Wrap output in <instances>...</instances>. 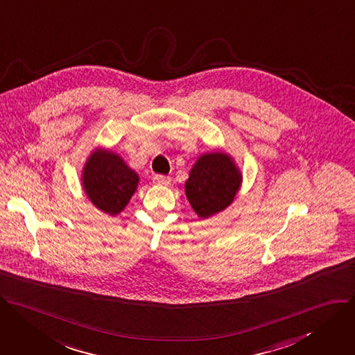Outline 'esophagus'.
I'll use <instances>...</instances> for the list:
<instances>
[{
    "label": "esophagus",
    "instance_id": "1",
    "mask_svg": "<svg viewBox=\"0 0 355 355\" xmlns=\"http://www.w3.org/2000/svg\"><path fill=\"white\" fill-rule=\"evenodd\" d=\"M153 183H155V184L166 186V184L171 183V178H169V176H164V175H155V176H153Z\"/></svg>",
    "mask_w": 355,
    "mask_h": 355
}]
</instances>
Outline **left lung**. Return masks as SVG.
I'll list each match as a JSON object with an SVG mask.
<instances>
[{
    "mask_svg": "<svg viewBox=\"0 0 355 355\" xmlns=\"http://www.w3.org/2000/svg\"><path fill=\"white\" fill-rule=\"evenodd\" d=\"M243 175L231 156L210 152L199 156L184 183L186 198L200 218L227 209L240 190Z\"/></svg>",
    "mask_w": 355,
    "mask_h": 355,
    "instance_id": "obj_1",
    "label": "left lung"
}]
</instances>
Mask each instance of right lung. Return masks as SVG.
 <instances>
[{
	"label": "right lung",
	"mask_w": 355,
	"mask_h": 355,
	"mask_svg": "<svg viewBox=\"0 0 355 355\" xmlns=\"http://www.w3.org/2000/svg\"><path fill=\"white\" fill-rule=\"evenodd\" d=\"M83 189L101 211L116 216L128 205L137 190L139 176L120 155L97 148L83 168Z\"/></svg>",
	"instance_id": "add662e5"
}]
</instances>
